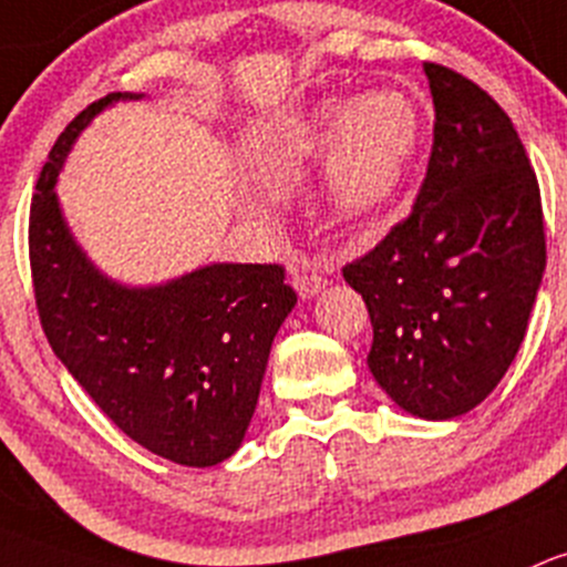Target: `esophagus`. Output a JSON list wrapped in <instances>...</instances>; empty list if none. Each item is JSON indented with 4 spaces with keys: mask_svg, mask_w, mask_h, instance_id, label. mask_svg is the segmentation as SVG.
<instances>
[{
    "mask_svg": "<svg viewBox=\"0 0 567 567\" xmlns=\"http://www.w3.org/2000/svg\"><path fill=\"white\" fill-rule=\"evenodd\" d=\"M291 284H295L297 295L302 297V300H311L313 295H319V291L327 286V278L322 270H317V267H297L295 272H291Z\"/></svg>",
    "mask_w": 567,
    "mask_h": 567,
    "instance_id": "34e87169",
    "label": "esophagus"
}]
</instances>
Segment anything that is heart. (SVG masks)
<instances>
[{"mask_svg":"<svg viewBox=\"0 0 567 567\" xmlns=\"http://www.w3.org/2000/svg\"><path fill=\"white\" fill-rule=\"evenodd\" d=\"M417 103L401 90H377L319 103L295 136L300 157L327 154L319 194L341 224L377 218L395 202L420 147Z\"/></svg>","mask_w":567,"mask_h":567,"instance_id":"obj_1","label":"heart"}]
</instances>
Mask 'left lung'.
<instances>
[{
	"label": "left lung",
	"instance_id": "8db88e82",
	"mask_svg": "<svg viewBox=\"0 0 567 567\" xmlns=\"http://www.w3.org/2000/svg\"><path fill=\"white\" fill-rule=\"evenodd\" d=\"M434 147L414 209L343 278L373 324L369 369L404 412L451 420L511 369L546 270L540 190L511 116L425 62Z\"/></svg>",
	"mask_w": 567,
	"mask_h": 567
}]
</instances>
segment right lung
<instances>
[{
    "mask_svg": "<svg viewBox=\"0 0 567 567\" xmlns=\"http://www.w3.org/2000/svg\"><path fill=\"white\" fill-rule=\"evenodd\" d=\"M138 97L92 103L51 147L29 213L34 300L54 354L116 429L174 464L215 466L243 445L297 295L278 265L213 261L153 286L97 270L62 215L56 179L81 131Z\"/></svg>",
    "mask_w": 567,
    "mask_h": 567,
    "instance_id": "right-lung-1",
    "label": "right lung"
}]
</instances>
